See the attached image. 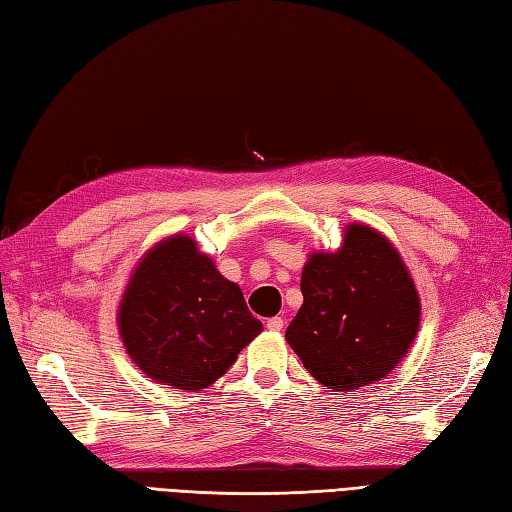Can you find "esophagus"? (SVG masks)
<instances>
[{
  "instance_id": "obj_1",
  "label": "esophagus",
  "mask_w": 512,
  "mask_h": 512,
  "mask_svg": "<svg viewBox=\"0 0 512 512\" xmlns=\"http://www.w3.org/2000/svg\"><path fill=\"white\" fill-rule=\"evenodd\" d=\"M284 319H281V317H270L268 321H266V328L268 330H273V332H279V330H284Z\"/></svg>"
}]
</instances>
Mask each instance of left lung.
<instances>
[{
  "label": "left lung",
  "mask_w": 512,
  "mask_h": 512,
  "mask_svg": "<svg viewBox=\"0 0 512 512\" xmlns=\"http://www.w3.org/2000/svg\"><path fill=\"white\" fill-rule=\"evenodd\" d=\"M301 295L286 341L328 389L352 391L385 378L416 339V286L396 248L363 224L347 228L341 250L308 259Z\"/></svg>",
  "instance_id": "1"
}]
</instances>
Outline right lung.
I'll list each match as a JSON object with an SVG mask.
<instances>
[{"label": "right lung", "instance_id": "1", "mask_svg": "<svg viewBox=\"0 0 512 512\" xmlns=\"http://www.w3.org/2000/svg\"><path fill=\"white\" fill-rule=\"evenodd\" d=\"M118 328L147 376L198 391L235 363L262 332V321L193 239L176 235L151 248L129 279Z\"/></svg>", "mask_w": 512, "mask_h": 512}]
</instances>
